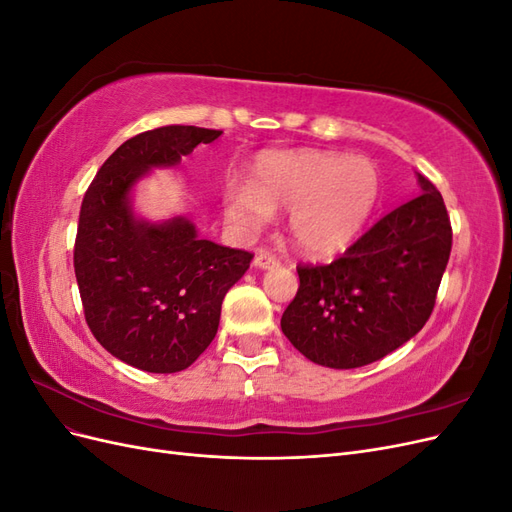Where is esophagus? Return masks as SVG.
<instances>
[{
	"label": "esophagus",
	"instance_id": "1",
	"mask_svg": "<svg viewBox=\"0 0 512 512\" xmlns=\"http://www.w3.org/2000/svg\"><path fill=\"white\" fill-rule=\"evenodd\" d=\"M280 265V260H277L273 254H269V252H258L256 254V258H254V267H258V269H271V267H277Z\"/></svg>",
	"mask_w": 512,
	"mask_h": 512
}]
</instances>
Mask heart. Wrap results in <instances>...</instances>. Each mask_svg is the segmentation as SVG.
Wrapping results in <instances>:
<instances>
[{"label": "heart", "instance_id": "1", "mask_svg": "<svg viewBox=\"0 0 512 512\" xmlns=\"http://www.w3.org/2000/svg\"><path fill=\"white\" fill-rule=\"evenodd\" d=\"M382 177L367 158L331 151H269L252 168L250 188L226 192V215L256 232L271 211H290L301 252L329 256L356 241L380 205Z\"/></svg>", "mask_w": 512, "mask_h": 512}]
</instances>
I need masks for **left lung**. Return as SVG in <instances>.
I'll use <instances>...</instances> for the list:
<instances>
[{"label": "left lung", "mask_w": 512, "mask_h": 512, "mask_svg": "<svg viewBox=\"0 0 512 512\" xmlns=\"http://www.w3.org/2000/svg\"><path fill=\"white\" fill-rule=\"evenodd\" d=\"M421 194L386 213L331 265H299V290L282 316L288 342L333 369L374 363L425 327L453 245L442 194L418 175Z\"/></svg>", "instance_id": "8db88e82"}]
</instances>
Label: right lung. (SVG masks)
<instances>
[{
    "mask_svg": "<svg viewBox=\"0 0 512 512\" xmlns=\"http://www.w3.org/2000/svg\"><path fill=\"white\" fill-rule=\"evenodd\" d=\"M222 130L164 126L136 134L85 192L74 273L85 320L119 361L151 374L190 367L218 333L222 301L254 254L196 235L185 218L138 220L130 192L149 168L175 166Z\"/></svg>",
    "mask_w": 512,
    "mask_h": 512,
    "instance_id": "obj_1",
    "label": "right lung"
}]
</instances>
